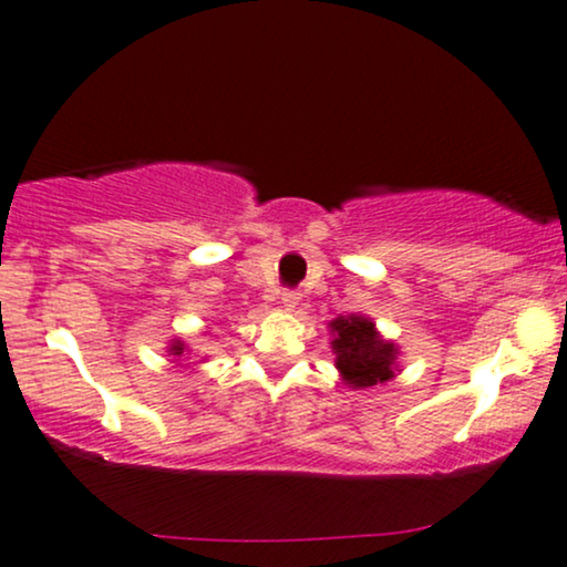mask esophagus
<instances>
[{"mask_svg":"<svg viewBox=\"0 0 567 567\" xmlns=\"http://www.w3.org/2000/svg\"><path fill=\"white\" fill-rule=\"evenodd\" d=\"M298 300H300V296H298L296 290H285V292H282V306H285V308H296Z\"/></svg>","mask_w":567,"mask_h":567,"instance_id":"1","label":"esophagus"}]
</instances>
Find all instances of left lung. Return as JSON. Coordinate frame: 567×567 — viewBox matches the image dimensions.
<instances>
[{"label": "left lung", "mask_w": 567, "mask_h": 567, "mask_svg": "<svg viewBox=\"0 0 567 567\" xmlns=\"http://www.w3.org/2000/svg\"><path fill=\"white\" fill-rule=\"evenodd\" d=\"M332 350L337 369L353 386H374L395 377V346L379 340L374 324L363 317H337L332 321Z\"/></svg>", "instance_id": "obj_1"}]
</instances>
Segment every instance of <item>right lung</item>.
Returning a JSON list of instances; mask_svg holds the SVG:
<instances>
[{"mask_svg": "<svg viewBox=\"0 0 567 567\" xmlns=\"http://www.w3.org/2000/svg\"><path fill=\"white\" fill-rule=\"evenodd\" d=\"M169 350H172V355H183L185 353V348L181 346V342H175V346H172Z\"/></svg>", "mask_w": 567, "mask_h": 567, "instance_id": "add662e5", "label": "right lung"}]
</instances>
